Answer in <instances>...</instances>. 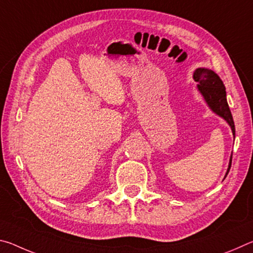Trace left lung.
<instances>
[{
  "mask_svg": "<svg viewBox=\"0 0 253 253\" xmlns=\"http://www.w3.org/2000/svg\"><path fill=\"white\" fill-rule=\"evenodd\" d=\"M193 79L198 83V90L202 95L203 99L207 102L209 108L214 114L223 118L231 127L232 134L235 135L234 122L231 114L228 101H226V92L223 81L220 79L215 72L207 68H198L193 74ZM231 163H232V154H231L228 169H226L225 176L228 175L231 169Z\"/></svg>",
  "mask_w": 253,
  "mask_h": 253,
  "instance_id": "obj_1",
  "label": "left lung"
}]
</instances>
